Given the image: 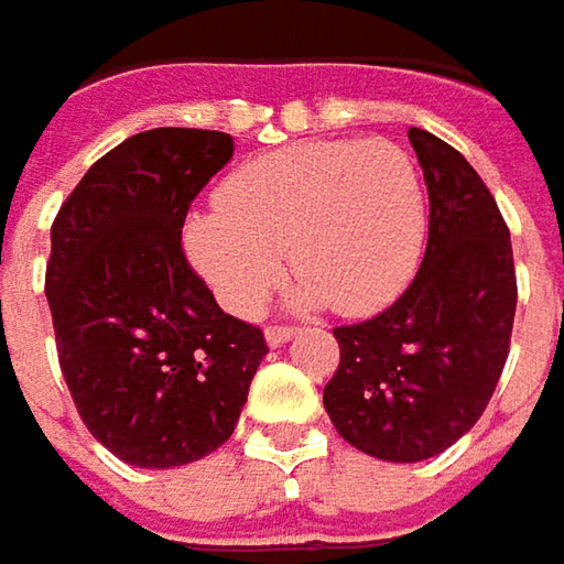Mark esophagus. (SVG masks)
<instances>
[{"label":"esophagus","mask_w":564,"mask_h":564,"mask_svg":"<svg viewBox=\"0 0 564 564\" xmlns=\"http://www.w3.org/2000/svg\"><path fill=\"white\" fill-rule=\"evenodd\" d=\"M293 334H296V327H268V330H264V340H268V346H281V343L290 340Z\"/></svg>","instance_id":"34e87169"}]
</instances>
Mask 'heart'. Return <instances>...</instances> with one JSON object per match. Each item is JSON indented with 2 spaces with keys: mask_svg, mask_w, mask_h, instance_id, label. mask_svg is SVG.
<instances>
[{
  "mask_svg": "<svg viewBox=\"0 0 564 564\" xmlns=\"http://www.w3.org/2000/svg\"><path fill=\"white\" fill-rule=\"evenodd\" d=\"M218 208L193 212L184 249L230 315L249 318L283 278L296 300L375 315L415 278L427 205L412 155L390 140H305L249 159L218 186Z\"/></svg>",
  "mask_w": 564,
  "mask_h": 564,
  "instance_id": "heart-1",
  "label": "heart"
}]
</instances>
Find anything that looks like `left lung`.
<instances>
[{
  "instance_id": "left-lung-1",
  "label": "left lung",
  "mask_w": 564,
  "mask_h": 564,
  "mask_svg": "<svg viewBox=\"0 0 564 564\" xmlns=\"http://www.w3.org/2000/svg\"><path fill=\"white\" fill-rule=\"evenodd\" d=\"M431 218L415 281L390 308L334 327L340 365L324 387L337 434L383 462H421L484 415L512 340V240L465 155L412 127Z\"/></svg>"
}]
</instances>
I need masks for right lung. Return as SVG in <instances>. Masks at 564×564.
Instances as JSON below:
<instances>
[{"mask_svg":"<svg viewBox=\"0 0 564 564\" xmlns=\"http://www.w3.org/2000/svg\"><path fill=\"white\" fill-rule=\"evenodd\" d=\"M230 155L221 130L137 133L89 167L52 224L62 375L89 434L137 468L189 465L227 443L268 352L181 246L189 203Z\"/></svg>","mask_w":564,"mask_h":564,"instance_id":"1","label":"right lung"}]
</instances>
